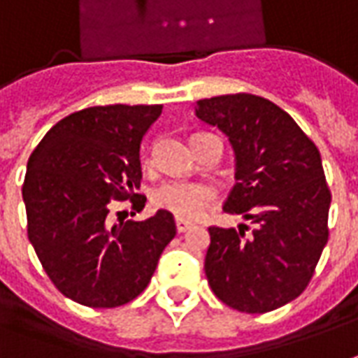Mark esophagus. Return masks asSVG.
I'll return each mask as SVG.
<instances>
[{"label":"esophagus","mask_w":358,"mask_h":358,"mask_svg":"<svg viewBox=\"0 0 358 358\" xmlns=\"http://www.w3.org/2000/svg\"><path fill=\"white\" fill-rule=\"evenodd\" d=\"M189 227H192V222L184 221V219H176V231L178 232H186Z\"/></svg>","instance_id":"obj_1"}]
</instances>
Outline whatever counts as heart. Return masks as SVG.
<instances>
[{
    "mask_svg": "<svg viewBox=\"0 0 358 358\" xmlns=\"http://www.w3.org/2000/svg\"><path fill=\"white\" fill-rule=\"evenodd\" d=\"M213 201L211 189L203 184L192 182H166L157 187L153 194V203L178 219H199L207 205Z\"/></svg>",
    "mask_w": 358,
    "mask_h": 358,
    "instance_id": "1",
    "label": "heart"
}]
</instances>
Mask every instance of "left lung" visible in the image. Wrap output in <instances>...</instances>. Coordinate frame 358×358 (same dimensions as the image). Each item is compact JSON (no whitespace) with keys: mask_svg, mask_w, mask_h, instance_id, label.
Masks as SVG:
<instances>
[{"mask_svg":"<svg viewBox=\"0 0 358 358\" xmlns=\"http://www.w3.org/2000/svg\"><path fill=\"white\" fill-rule=\"evenodd\" d=\"M194 110L229 137L234 153L236 184L222 209L254 224L209 229L211 291L248 314L285 306L306 289L327 244L331 194L318 147L283 108L256 94L203 99Z\"/></svg>","mask_w":358,"mask_h":358,"instance_id":"8db88e82","label":"left lung"}]
</instances>
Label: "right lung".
I'll use <instances>...</instances> for the list:
<instances>
[{
	"label": "right lung",
	"mask_w": 358,
	"mask_h": 358,
	"mask_svg": "<svg viewBox=\"0 0 358 358\" xmlns=\"http://www.w3.org/2000/svg\"><path fill=\"white\" fill-rule=\"evenodd\" d=\"M161 112V104L79 110L59 120L29 159V240L52 283L79 304L114 308L134 301L176 234L164 209L147 221L108 222L112 199L137 197L141 141Z\"/></svg>",
	"instance_id": "add662e5"
}]
</instances>
